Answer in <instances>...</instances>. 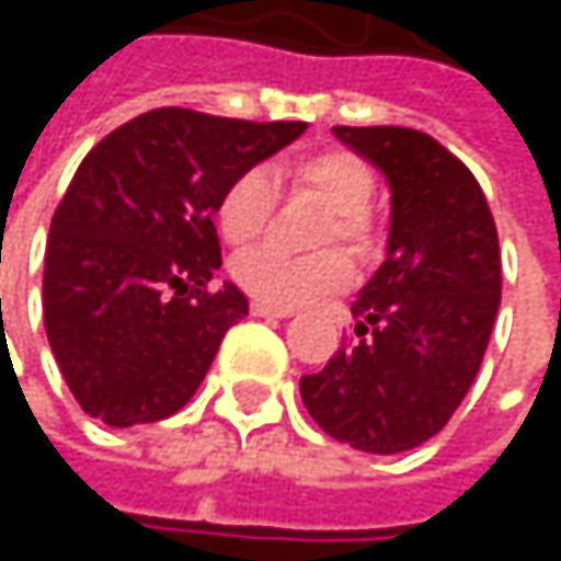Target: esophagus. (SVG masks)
Wrapping results in <instances>:
<instances>
[{"label":"esophagus","mask_w":561,"mask_h":561,"mask_svg":"<svg viewBox=\"0 0 561 561\" xmlns=\"http://www.w3.org/2000/svg\"><path fill=\"white\" fill-rule=\"evenodd\" d=\"M250 314H256V318H291V308H276V305H270V301H250Z\"/></svg>","instance_id":"1"}]
</instances>
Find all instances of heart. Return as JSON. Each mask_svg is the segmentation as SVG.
I'll list each match as a JSON object with an SVG mask.
<instances>
[{
    "mask_svg": "<svg viewBox=\"0 0 561 561\" xmlns=\"http://www.w3.org/2000/svg\"><path fill=\"white\" fill-rule=\"evenodd\" d=\"M279 181L288 194H308L328 204L321 220L318 243H347L357 253H367L374 237L370 204L377 194V171L364 156L344 146L311 149L288 159L279 169ZM279 191L273 174L247 169L230 178L217 197V230L230 247H250L260 240L276 214ZM243 291L276 308H298L324 295L344 291L354 282V263L341 250H324L314 256H288L270 247L247 250L230 266Z\"/></svg>",
    "mask_w": 561,
    "mask_h": 561,
    "instance_id": "1",
    "label": "heart"
}]
</instances>
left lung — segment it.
<instances>
[{
	"instance_id": "1",
	"label": "left lung",
	"mask_w": 561,
	"mask_h": 561,
	"mask_svg": "<svg viewBox=\"0 0 561 561\" xmlns=\"http://www.w3.org/2000/svg\"><path fill=\"white\" fill-rule=\"evenodd\" d=\"M387 174V263L351 305L357 341L301 377L308 415L337 442L396 455L428 442L468 396L501 308V243L471 169L405 126H334Z\"/></svg>"
}]
</instances>
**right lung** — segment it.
Here are the masks:
<instances>
[{
    "instance_id": "add662e5",
    "label": "right lung",
    "mask_w": 561,
    "mask_h": 561,
    "mask_svg": "<svg viewBox=\"0 0 561 561\" xmlns=\"http://www.w3.org/2000/svg\"><path fill=\"white\" fill-rule=\"evenodd\" d=\"M308 123L149 110L70 178L45 250V331L80 409L129 428L174 415L250 305L220 270L217 197Z\"/></svg>"
}]
</instances>
